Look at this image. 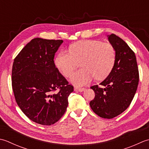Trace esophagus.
Listing matches in <instances>:
<instances>
[{
	"label": "esophagus",
	"instance_id": "34e87169",
	"mask_svg": "<svg viewBox=\"0 0 149 149\" xmlns=\"http://www.w3.org/2000/svg\"><path fill=\"white\" fill-rule=\"evenodd\" d=\"M85 88H80V87H74V91H79V92H83L85 91Z\"/></svg>",
	"mask_w": 149,
	"mask_h": 149
}]
</instances>
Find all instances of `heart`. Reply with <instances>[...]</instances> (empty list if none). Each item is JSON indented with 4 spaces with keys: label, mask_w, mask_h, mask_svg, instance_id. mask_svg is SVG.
Wrapping results in <instances>:
<instances>
[{
    "label": "heart",
    "mask_w": 149,
    "mask_h": 149,
    "mask_svg": "<svg viewBox=\"0 0 149 149\" xmlns=\"http://www.w3.org/2000/svg\"><path fill=\"white\" fill-rule=\"evenodd\" d=\"M115 51L113 45L97 40L77 42L69 48V52L62 51L55 59L56 66L65 77H69L78 63L81 70L72 76L71 81L77 86L89 83L94 78H105L113 68Z\"/></svg>",
    "instance_id": "b5f03b06"
}]
</instances>
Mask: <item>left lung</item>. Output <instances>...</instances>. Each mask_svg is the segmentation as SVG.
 <instances>
[{"label":"left lung","instance_id":"obj_1","mask_svg":"<svg viewBox=\"0 0 149 149\" xmlns=\"http://www.w3.org/2000/svg\"><path fill=\"white\" fill-rule=\"evenodd\" d=\"M107 36L115 51L114 64L100 84L104 87H91L95 97L89 105L100 117L111 119L129 107L138 88L139 71L135 53L126 42L114 34Z\"/></svg>","mask_w":149,"mask_h":149}]
</instances>
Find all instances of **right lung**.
<instances>
[{
  "label": "right lung",
  "instance_id": "obj_1",
  "mask_svg": "<svg viewBox=\"0 0 149 149\" xmlns=\"http://www.w3.org/2000/svg\"><path fill=\"white\" fill-rule=\"evenodd\" d=\"M62 40L35 38L14 59L12 88L17 105L35 123L51 125L64 114L73 86L54 63Z\"/></svg>",
  "mask_w": 149,
  "mask_h": 149
}]
</instances>
